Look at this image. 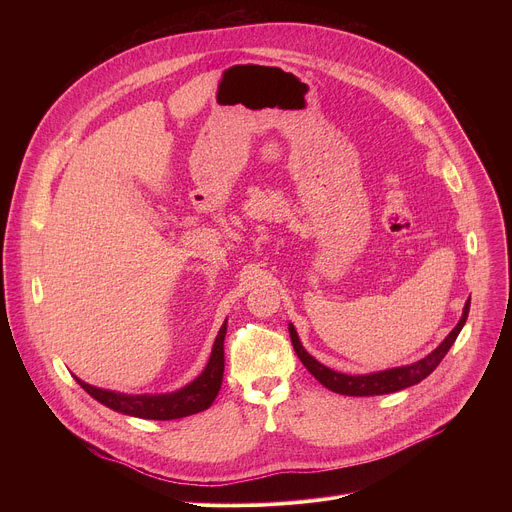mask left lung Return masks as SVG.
<instances>
[{
    "instance_id": "obj_1",
    "label": "left lung",
    "mask_w": 512,
    "mask_h": 512,
    "mask_svg": "<svg viewBox=\"0 0 512 512\" xmlns=\"http://www.w3.org/2000/svg\"><path fill=\"white\" fill-rule=\"evenodd\" d=\"M470 312V298L464 306L462 318L456 324V328L446 336V340L437 346L433 352H429L425 358L407 364V367H397V369H389V371H379V373H371V375H344V373H336L328 367H324L322 362H318L312 354L306 352V348L302 346L298 332L294 328V324H289V336H291V344H294L296 354L300 356V360L304 362V367L330 391L340 393V395H348V397H371V395H387V393H395L401 389H407L411 385L421 383L425 377H429L437 364L442 362V358L448 354V350L452 348V344L456 342L460 330L466 324Z\"/></svg>"
}]
</instances>
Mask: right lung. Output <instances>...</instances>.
Instances as JSON below:
<instances>
[{
  "instance_id": "1",
  "label": "right lung",
  "mask_w": 512,
  "mask_h": 512,
  "mask_svg": "<svg viewBox=\"0 0 512 512\" xmlns=\"http://www.w3.org/2000/svg\"><path fill=\"white\" fill-rule=\"evenodd\" d=\"M225 334H227V322L221 326V330H218V336L212 344V352L204 371L192 383H188L186 387L174 393L125 395V393L93 387L81 381L79 377L75 379L93 399H97L105 407L119 411L123 415H131L139 419H158V421L188 417L208 409L216 399L218 391H221L223 373H225Z\"/></svg>"
}]
</instances>
